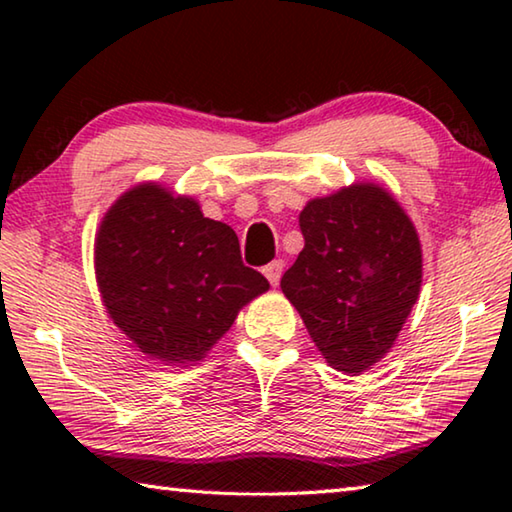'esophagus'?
<instances>
[{
  "label": "esophagus",
  "mask_w": 512,
  "mask_h": 512,
  "mask_svg": "<svg viewBox=\"0 0 512 512\" xmlns=\"http://www.w3.org/2000/svg\"><path fill=\"white\" fill-rule=\"evenodd\" d=\"M282 271H284V262H282V259H275V262H271V264H266V266H264V275H266V280L271 282L273 287H277V284H280Z\"/></svg>",
  "instance_id": "obj_1"
}]
</instances>
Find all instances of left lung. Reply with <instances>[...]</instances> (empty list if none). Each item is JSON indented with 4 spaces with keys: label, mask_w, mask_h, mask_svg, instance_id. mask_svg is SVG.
<instances>
[{
    "label": "left lung",
    "mask_w": 512,
    "mask_h": 512,
    "mask_svg": "<svg viewBox=\"0 0 512 512\" xmlns=\"http://www.w3.org/2000/svg\"><path fill=\"white\" fill-rule=\"evenodd\" d=\"M305 248L282 293L334 370L361 375L386 357L422 287V246L386 187L354 183L300 212Z\"/></svg>",
    "instance_id": "8db88e82"
}]
</instances>
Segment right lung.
<instances>
[{"label":"right lung","instance_id":"add662e5","mask_svg":"<svg viewBox=\"0 0 512 512\" xmlns=\"http://www.w3.org/2000/svg\"><path fill=\"white\" fill-rule=\"evenodd\" d=\"M103 307L146 359L203 361L268 280L241 262L230 225L207 219L196 198L140 183L103 214L94 239Z\"/></svg>","mask_w":512,"mask_h":512}]
</instances>
